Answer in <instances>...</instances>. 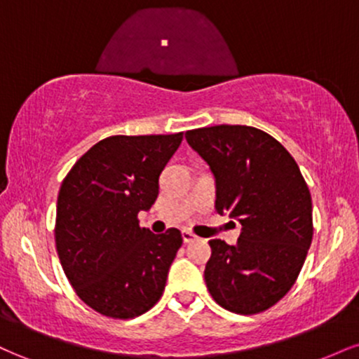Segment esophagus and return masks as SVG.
<instances>
[{
  "mask_svg": "<svg viewBox=\"0 0 359 359\" xmlns=\"http://www.w3.org/2000/svg\"><path fill=\"white\" fill-rule=\"evenodd\" d=\"M182 240H184V243H192V241L197 240V236L194 233L189 231V229H184V231H182Z\"/></svg>",
  "mask_w": 359,
  "mask_h": 359,
  "instance_id": "1",
  "label": "esophagus"
}]
</instances>
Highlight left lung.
I'll return each instance as SVG.
<instances>
[{
	"label": "left lung",
	"mask_w": 359,
	"mask_h": 359,
	"mask_svg": "<svg viewBox=\"0 0 359 359\" xmlns=\"http://www.w3.org/2000/svg\"><path fill=\"white\" fill-rule=\"evenodd\" d=\"M216 180V211L241 224L236 245L211 240L209 294L236 314L275 306L297 280L312 243V199L282 143L253 126L219 125L185 133Z\"/></svg>",
	"instance_id": "1"
}]
</instances>
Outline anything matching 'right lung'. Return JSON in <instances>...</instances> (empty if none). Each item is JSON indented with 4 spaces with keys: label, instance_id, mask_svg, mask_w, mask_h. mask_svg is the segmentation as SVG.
I'll use <instances>...</instances> for the list:
<instances>
[{
    "label": "right lung",
    "instance_id": "right-lung-1",
    "mask_svg": "<svg viewBox=\"0 0 359 359\" xmlns=\"http://www.w3.org/2000/svg\"><path fill=\"white\" fill-rule=\"evenodd\" d=\"M184 133L116 135L97 142L71 168L57 199L60 265L84 304L113 319L145 314L162 297L182 246L170 228H140L138 212L158 196V177Z\"/></svg>",
    "mask_w": 359,
    "mask_h": 359
}]
</instances>
